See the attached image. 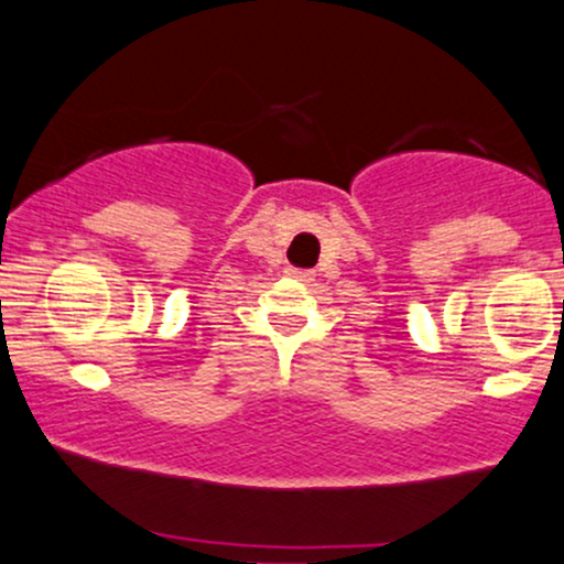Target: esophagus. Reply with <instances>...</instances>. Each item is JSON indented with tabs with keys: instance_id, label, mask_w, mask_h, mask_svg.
I'll return each instance as SVG.
<instances>
[{
	"instance_id": "obj_1",
	"label": "esophagus",
	"mask_w": 564,
	"mask_h": 564,
	"mask_svg": "<svg viewBox=\"0 0 564 564\" xmlns=\"http://www.w3.org/2000/svg\"><path fill=\"white\" fill-rule=\"evenodd\" d=\"M290 274H295V276H299V280H303V282H308V280H312V271H299V269H290Z\"/></svg>"
}]
</instances>
